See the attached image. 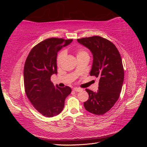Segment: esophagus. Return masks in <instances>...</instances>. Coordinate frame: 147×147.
<instances>
[{
    "mask_svg": "<svg viewBox=\"0 0 147 147\" xmlns=\"http://www.w3.org/2000/svg\"><path fill=\"white\" fill-rule=\"evenodd\" d=\"M74 91H76V92H80V91H82V90L81 88H77V87H75V88H74Z\"/></svg>",
    "mask_w": 147,
    "mask_h": 147,
    "instance_id": "esophagus-1",
    "label": "esophagus"
}]
</instances>
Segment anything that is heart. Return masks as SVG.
<instances>
[{
    "label": "heart",
    "mask_w": 147,
    "mask_h": 147,
    "mask_svg": "<svg viewBox=\"0 0 147 147\" xmlns=\"http://www.w3.org/2000/svg\"><path fill=\"white\" fill-rule=\"evenodd\" d=\"M65 53L64 51H61L59 53V54H58V55H57V64L59 65L61 63V62L62 61V60H63V59L64 58V57L65 56ZM84 56H88L87 51L83 48L78 49L77 51V57Z\"/></svg>",
    "instance_id": "heart-1"
}]
</instances>
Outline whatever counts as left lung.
I'll list each match as a JSON object with an SVG mask.
<instances>
[{
    "mask_svg": "<svg viewBox=\"0 0 147 147\" xmlns=\"http://www.w3.org/2000/svg\"><path fill=\"white\" fill-rule=\"evenodd\" d=\"M93 56L91 76L99 78L98 90L86 89L89 99L84 102L85 109L92 114L104 115L118 100L124 81L122 59L117 47L107 39L92 36L77 39Z\"/></svg>",
    "mask_w": 147,
    "mask_h": 147,
    "instance_id": "left-lung-1",
    "label": "left lung"
}]
</instances>
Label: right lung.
Instances as JSON below:
<instances>
[{
  "instance_id": "1",
  "label": "right lung",
  "mask_w": 147,
  "mask_h": 147,
  "mask_svg": "<svg viewBox=\"0 0 147 147\" xmlns=\"http://www.w3.org/2000/svg\"><path fill=\"white\" fill-rule=\"evenodd\" d=\"M72 39L50 38L38 43L26 60L24 67L25 92L34 107L44 117L56 116L63 111L65 98L72 90L54 86L53 74H57V55Z\"/></svg>"
}]
</instances>
